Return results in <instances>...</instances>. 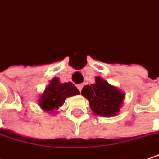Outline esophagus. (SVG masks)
<instances>
[{"label": "esophagus", "mask_w": 159, "mask_h": 159, "mask_svg": "<svg viewBox=\"0 0 159 159\" xmlns=\"http://www.w3.org/2000/svg\"><path fill=\"white\" fill-rule=\"evenodd\" d=\"M83 87H84V85H83L82 84H77V88H78V90H79L80 92L82 91V89H83Z\"/></svg>", "instance_id": "34e87169"}]
</instances>
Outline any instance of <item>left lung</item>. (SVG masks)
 <instances>
[{"label":"left lung","mask_w":159,"mask_h":159,"mask_svg":"<svg viewBox=\"0 0 159 159\" xmlns=\"http://www.w3.org/2000/svg\"><path fill=\"white\" fill-rule=\"evenodd\" d=\"M89 101L94 114L103 117L117 115L124 101V93L102 77H95V83L85 85L81 92Z\"/></svg>","instance_id":"8db88e82"}]
</instances>
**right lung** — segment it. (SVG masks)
<instances>
[{
	"label": "right lung",
	"instance_id": "right-lung-1",
	"mask_svg": "<svg viewBox=\"0 0 159 159\" xmlns=\"http://www.w3.org/2000/svg\"><path fill=\"white\" fill-rule=\"evenodd\" d=\"M79 93V90L71 82L62 84L57 77H54L39 99V105L45 111L56 113L66 99Z\"/></svg>",
	"mask_w": 159,
	"mask_h": 159
}]
</instances>
